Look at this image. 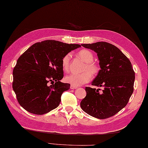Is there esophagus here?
<instances>
[{
    "label": "esophagus",
    "mask_w": 148,
    "mask_h": 148,
    "mask_svg": "<svg viewBox=\"0 0 148 148\" xmlns=\"http://www.w3.org/2000/svg\"><path fill=\"white\" fill-rule=\"evenodd\" d=\"M71 89H72V90H74V89H76L77 88V86H72V85H71Z\"/></svg>",
    "instance_id": "obj_1"
}]
</instances>
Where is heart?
I'll return each instance as SVG.
<instances>
[{
	"label": "heart",
	"mask_w": 148,
	"mask_h": 148,
	"mask_svg": "<svg viewBox=\"0 0 148 148\" xmlns=\"http://www.w3.org/2000/svg\"><path fill=\"white\" fill-rule=\"evenodd\" d=\"M77 55L86 63L83 68V71H86L80 74L72 73L67 75L65 78L66 82L74 86H78L88 83L92 79V74L96 75L99 71L98 66L93 62V55L89 50L81 49L78 52ZM70 54L65 55L62 58V69L65 72H68L70 69Z\"/></svg>",
	"instance_id": "1"
}]
</instances>
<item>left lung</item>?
<instances>
[{
    "mask_svg": "<svg viewBox=\"0 0 148 148\" xmlns=\"http://www.w3.org/2000/svg\"><path fill=\"white\" fill-rule=\"evenodd\" d=\"M84 48L95 51L100 70L92 82L100 89L86 87V96L81 108L89 115L99 119L114 116L125 108L134 92L135 72L131 62L117 47L106 42L82 44Z\"/></svg>",
    "mask_w": 148,
    "mask_h": 148,
    "instance_id": "1",
    "label": "left lung"
}]
</instances>
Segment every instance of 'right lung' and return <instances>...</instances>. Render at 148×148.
Listing matches in <instances>:
<instances>
[{"label":"right lung","instance_id":"obj_1","mask_svg":"<svg viewBox=\"0 0 148 148\" xmlns=\"http://www.w3.org/2000/svg\"><path fill=\"white\" fill-rule=\"evenodd\" d=\"M81 46L47 40L34 44L20 56L12 71V88L22 108L39 115L57 108L62 94L71 86L60 81L62 58ZM49 82L55 84L49 86Z\"/></svg>","mask_w":148,"mask_h":148}]
</instances>
